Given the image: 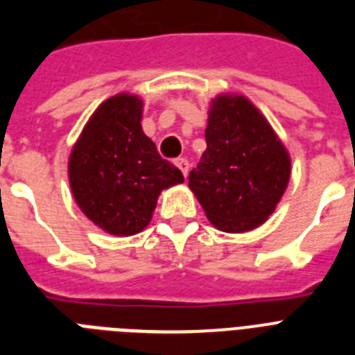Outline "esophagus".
<instances>
[{
	"label": "esophagus",
	"instance_id": "34e87169",
	"mask_svg": "<svg viewBox=\"0 0 355 355\" xmlns=\"http://www.w3.org/2000/svg\"><path fill=\"white\" fill-rule=\"evenodd\" d=\"M175 164H177L178 169L182 171L184 177H188V171H189V162H188V158H177V160H175Z\"/></svg>",
	"mask_w": 355,
	"mask_h": 355
}]
</instances>
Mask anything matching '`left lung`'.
<instances>
[{
	"instance_id": "obj_1",
	"label": "left lung",
	"mask_w": 355,
	"mask_h": 355,
	"mask_svg": "<svg viewBox=\"0 0 355 355\" xmlns=\"http://www.w3.org/2000/svg\"><path fill=\"white\" fill-rule=\"evenodd\" d=\"M206 150L189 171V188L223 232H247L280 202L291 160L267 119L241 96L210 105Z\"/></svg>"
}]
</instances>
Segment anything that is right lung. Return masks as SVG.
I'll list each match as a JSON object with an SVG mask.
<instances>
[{"label":"right lung","instance_id":"right-lung-1","mask_svg":"<svg viewBox=\"0 0 355 355\" xmlns=\"http://www.w3.org/2000/svg\"><path fill=\"white\" fill-rule=\"evenodd\" d=\"M144 103L119 94L97 108L69 156V186L90 221L114 236L149 225L162 189L184 182L141 130Z\"/></svg>","mask_w":355,"mask_h":355}]
</instances>
